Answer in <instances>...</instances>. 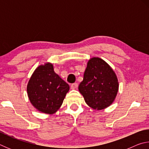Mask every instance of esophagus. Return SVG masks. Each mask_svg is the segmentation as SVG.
Returning <instances> with one entry per match:
<instances>
[{
    "label": "esophagus",
    "mask_w": 149,
    "mask_h": 149,
    "mask_svg": "<svg viewBox=\"0 0 149 149\" xmlns=\"http://www.w3.org/2000/svg\"><path fill=\"white\" fill-rule=\"evenodd\" d=\"M70 87H71L72 89H77V88L78 87V84H77V83H75V84H72L71 85V86H70Z\"/></svg>",
    "instance_id": "esophagus-1"
}]
</instances>
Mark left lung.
<instances>
[{"label":"left lung","instance_id":"8db88e82","mask_svg":"<svg viewBox=\"0 0 149 149\" xmlns=\"http://www.w3.org/2000/svg\"><path fill=\"white\" fill-rule=\"evenodd\" d=\"M118 81L114 72L99 58L89 60L79 85V92L85 102L95 110H102L112 104L116 97Z\"/></svg>","mask_w":149,"mask_h":149}]
</instances>
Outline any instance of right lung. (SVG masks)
I'll list each match as a JSON object with an SVG mask.
<instances>
[{
  "instance_id": "right-lung-1",
  "label": "right lung",
  "mask_w": 149,
  "mask_h": 149,
  "mask_svg": "<svg viewBox=\"0 0 149 149\" xmlns=\"http://www.w3.org/2000/svg\"><path fill=\"white\" fill-rule=\"evenodd\" d=\"M70 89L54 71L50 63L37 68L27 84V95L33 106L45 114H54L61 107Z\"/></svg>"
}]
</instances>
